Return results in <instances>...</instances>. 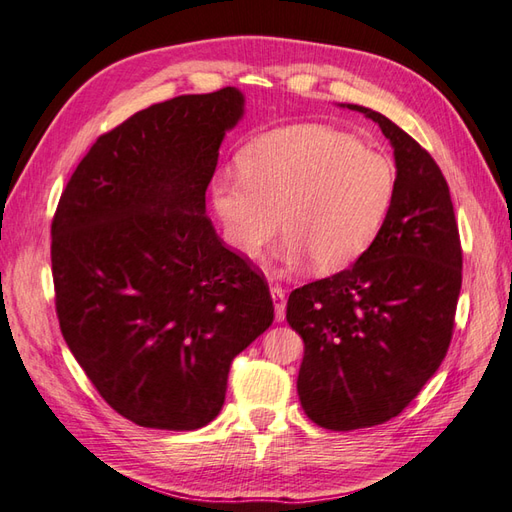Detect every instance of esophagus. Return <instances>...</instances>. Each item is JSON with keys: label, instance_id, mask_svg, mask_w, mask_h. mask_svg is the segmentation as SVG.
Instances as JSON below:
<instances>
[{"label": "esophagus", "instance_id": "1", "mask_svg": "<svg viewBox=\"0 0 512 512\" xmlns=\"http://www.w3.org/2000/svg\"><path fill=\"white\" fill-rule=\"evenodd\" d=\"M269 291H271V300H274V306H276V320L282 322L285 320V309H287V291L280 285H271Z\"/></svg>", "mask_w": 512, "mask_h": 512}]
</instances>
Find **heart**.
I'll use <instances>...</instances> for the list:
<instances>
[{
	"label": "heart",
	"instance_id": "1",
	"mask_svg": "<svg viewBox=\"0 0 512 512\" xmlns=\"http://www.w3.org/2000/svg\"><path fill=\"white\" fill-rule=\"evenodd\" d=\"M238 166L214 177L212 206L245 258L274 241L282 217L287 263L311 256L320 271L342 269L374 243L394 206L390 157L326 124L271 131L245 146Z\"/></svg>",
	"mask_w": 512,
	"mask_h": 512
}]
</instances>
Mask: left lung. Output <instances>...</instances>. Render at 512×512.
Wrapping results in <instances>:
<instances>
[{"label":"left lung","instance_id":"obj_1","mask_svg":"<svg viewBox=\"0 0 512 512\" xmlns=\"http://www.w3.org/2000/svg\"><path fill=\"white\" fill-rule=\"evenodd\" d=\"M394 146L396 197L357 263L289 295L304 342L298 396L315 425L350 431L399 416L445 359L462 287L447 179L423 146L359 105Z\"/></svg>","mask_w":512,"mask_h":512}]
</instances>
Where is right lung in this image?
Returning a JSON list of instances; mask_svg holds the SVG:
<instances>
[{
    "label": "right lung",
    "instance_id": "right-lung-1",
    "mask_svg": "<svg viewBox=\"0 0 512 512\" xmlns=\"http://www.w3.org/2000/svg\"><path fill=\"white\" fill-rule=\"evenodd\" d=\"M241 116L234 87L133 113L92 144L54 212L65 344L140 427L208 425L234 357L274 322L265 276L206 217L221 140Z\"/></svg>",
    "mask_w": 512,
    "mask_h": 512
}]
</instances>
